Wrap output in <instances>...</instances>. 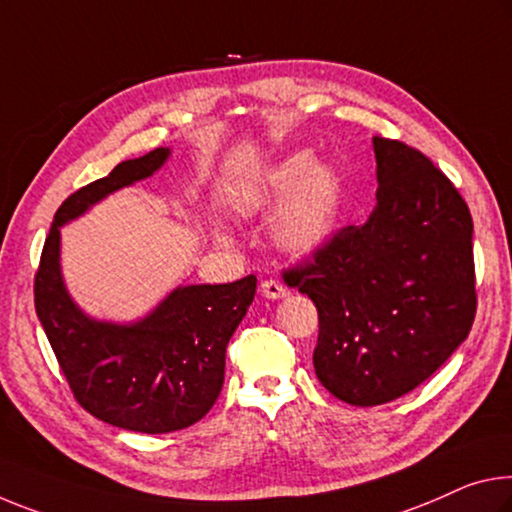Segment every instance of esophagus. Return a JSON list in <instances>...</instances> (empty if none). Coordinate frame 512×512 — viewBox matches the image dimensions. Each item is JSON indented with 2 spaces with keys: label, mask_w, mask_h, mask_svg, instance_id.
Wrapping results in <instances>:
<instances>
[{
  "label": "esophagus",
  "mask_w": 512,
  "mask_h": 512,
  "mask_svg": "<svg viewBox=\"0 0 512 512\" xmlns=\"http://www.w3.org/2000/svg\"><path fill=\"white\" fill-rule=\"evenodd\" d=\"M259 289H262V296L269 298V300H280V298L289 296V289L285 285H280V282H275V280H264L262 287H259Z\"/></svg>",
  "instance_id": "obj_1"
}]
</instances>
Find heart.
<instances>
[{"label":"heart","mask_w":512,"mask_h":512,"mask_svg":"<svg viewBox=\"0 0 512 512\" xmlns=\"http://www.w3.org/2000/svg\"><path fill=\"white\" fill-rule=\"evenodd\" d=\"M342 205V175L328 161H316L314 152H291L264 170L243 191L239 209L262 216L282 207L273 221V241L282 250L305 255L321 248L335 230ZM225 243L223 230H214Z\"/></svg>","instance_id":"obj_1"}]
</instances>
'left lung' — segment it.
I'll list each match as a JSON object with an SVG mask.
<instances>
[{"label":"left lung","mask_w":512,"mask_h":512,"mask_svg":"<svg viewBox=\"0 0 512 512\" xmlns=\"http://www.w3.org/2000/svg\"><path fill=\"white\" fill-rule=\"evenodd\" d=\"M376 207L291 271L319 312L314 371L339 401L380 405L431 378L476 314L472 214L442 170L373 136Z\"/></svg>","instance_id":"obj_1"}]
</instances>
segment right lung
I'll use <instances>...</instances> for the list:
<instances>
[{
	"instance_id": "1",
	"label": "right lung",
	"mask_w": 512,
	"mask_h": 512,
	"mask_svg": "<svg viewBox=\"0 0 512 512\" xmlns=\"http://www.w3.org/2000/svg\"><path fill=\"white\" fill-rule=\"evenodd\" d=\"M157 148L118 164L54 214L36 273V314L77 401L93 417L134 433H173L212 410L223 387L225 348L255 298L257 278L180 285L136 321L86 314L61 269V227L166 164Z\"/></svg>"
}]
</instances>
